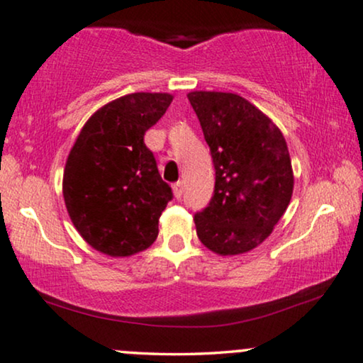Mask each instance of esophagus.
<instances>
[{
  "mask_svg": "<svg viewBox=\"0 0 363 363\" xmlns=\"http://www.w3.org/2000/svg\"><path fill=\"white\" fill-rule=\"evenodd\" d=\"M173 195L177 196V199H180L183 195V183L182 182H177L175 185H173Z\"/></svg>",
  "mask_w": 363,
  "mask_h": 363,
  "instance_id": "obj_1",
  "label": "esophagus"
}]
</instances>
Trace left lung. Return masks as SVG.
<instances>
[{"mask_svg":"<svg viewBox=\"0 0 363 363\" xmlns=\"http://www.w3.org/2000/svg\"><path fill=\"white\" fill-rule=\"evenodd\" d=\"M215 167L210 203L195 215L200 242L218 255L258 247L294 193L286 141L274 121L235 93H188Z\"/></svg>","mask_w":363,"mask_h":363,"instance_id":"left-lung-1","label":"left lung"}]
</instances>
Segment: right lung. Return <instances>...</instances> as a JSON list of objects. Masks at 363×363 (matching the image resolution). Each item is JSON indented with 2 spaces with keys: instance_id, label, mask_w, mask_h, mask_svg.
Masks as SVG:
<instances>
[{
  "instance_id": "1",
  "label": "right lung",
  "mask_w": 363,
  "mask_h": 363,
  "mask_svg": "<svg viewBox=\"0 0 363 363\" xmlns=\"http://www.w3.org/2000/svg\"><path fill=\"white\" fill-rule=\"evenodd\" d=\"M172 100L168 93H131L110 101L89 116L68 155V215L84 242L105 255H135L158 237L173 193L143 136Z\"/></svg>"
}]
</instances>
